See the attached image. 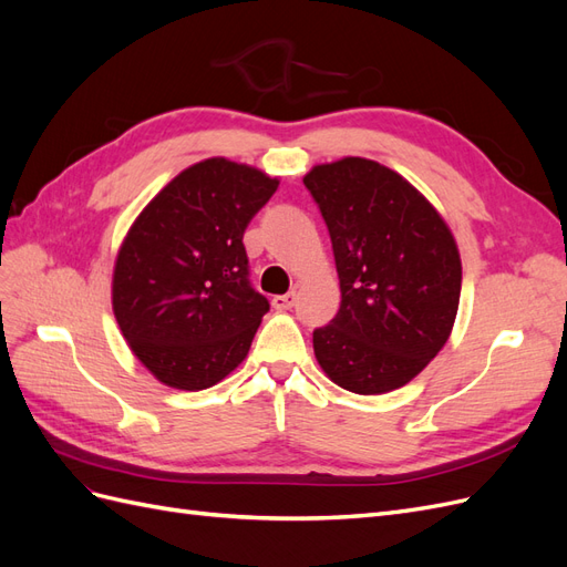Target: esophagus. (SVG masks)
<instances>
[{"label":"esophagus","mask_w":567,"mask_h":567,"mask_svg":"<svg viewBox=\"0 0 567 567\" xmlns=\"http://www.w3.org/2000/svg\"><path fill=\"white\" fill-rule=\"evenodd\" d=\"M296 300H298L296 290H290V293H286V296H274L271 307H274V310H290V307L296 305Z\"/></svg>","instance_id":"esophagus-1"}]
</instances>
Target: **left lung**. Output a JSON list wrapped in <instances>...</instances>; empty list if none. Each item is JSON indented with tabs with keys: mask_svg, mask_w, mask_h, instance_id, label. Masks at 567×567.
Masks as SVG:
<instances>
[{
	"mask_svg": "<svg viewBox=\"0 0 567 567\" xmlns=\"http://www.w3.org/2000/svg\"><path fill=\"white\" fill-rule=\"evenodd\" d=\"M302 182L329 227L340 279V310L312 338L317 362L342 390H398L452 336L456 238L414 184L375 161L321 163Z\"/></svg>",
	"mask_w": 567,
	"mask_h": 567,
	"instance_id": "obj_1",
	"label": "left lung"
}]
</instances>
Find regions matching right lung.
<instances>
[{"label": "right lung", "instance_id": "1", "mask_svg": "<svg viewBox=\"0 0 567 567\" xmlns=\"http://www.w3.org/2000/svg\"><path fill=\"white\" fill-rule=\"evenodd\" d=\"M279 177L205 158L136 215L113 267V315L161 383L205 390L244 362L269 310L248 281L244 231Z\"/></svg>", "mask_w": 567, "mask_h": 567}]
</instances>
